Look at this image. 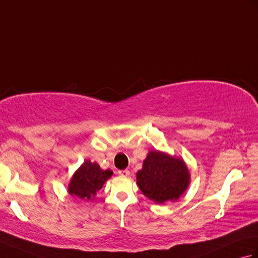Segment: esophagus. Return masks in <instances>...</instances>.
Masks as SVG:
<instances>
[{
	"mask_svg": "<svg viewBox=\"0 0 258 258\" xmlns=\"http://www.w3.org/2000/svg\"><path fill=\"white\" fill-rule=\"evenodd\" d=\"M117 173H118L119 176H123V177H127L128 175H130L128 169H119Z\"/></svg>",
	"mask_w": 258,
	"mask_h": 258,
	"instance_id": "obj_1",
	"label": "esophagus"
}]
</instances>
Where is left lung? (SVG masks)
Here are the masks:
<instances>
[{"label":"left lung","mask_w":258,"mask_h":258,"mask_svg":"<svg viewBox=\"0 0 258 258\" xmlns=\"http://www.w3.org/2000/svg\"><path fill=\"white\" fill-rule=\"evenodd\" d=\"M136 183L147 199L163 204L177 201L184 194L190 183V174L182 157L153 150L136 173Z\"/></svg>","instance_id":"left-lung-1"}]
</instances>
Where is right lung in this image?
I'll use <instances>...</instances> for the list:
<instances>
[{
  "label": "right lung",
  "mask_w": 258,
  "mask_h": 258,
  "mask_svg": "<svg viewBox=\"0 0 258 258\" xmlns=\"http://www.w3.org/2000/svg\"><path fill=\"white\" fill-rule=\"evenodd\" d=\"M112 175L111 169L104 171L97 163L86 160L71 178L68 187L69 194L85 202L93 201L97 191Z\"/></svg>",
  "instance_id": "right-lung-1"
}]
</instances>
